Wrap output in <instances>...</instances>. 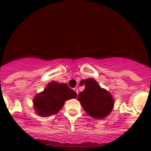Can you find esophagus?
<instances>
[{
	"mask_svg": "<svg viewBox=\"0 0 151 151\" xmlns=\"http://www.w3.org/2000/svg\"><path fill=\"white\" fill-rule=\"evenodd\" d=\"M73 90H74V91H75L76 92V93H77V94H78V88H73Z\"/></svg>",
	"mask_w": 151,
	"mask_h": 151,
	"instance_id": "34e87169",
	"label": "esophagus"
}]
</instances>
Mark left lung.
<instances>
[{
	"instance_id": "left-lung-1",
	"label": "left lung",
	"mask_w": 151,
	"mask_h": 151,
	"mask_svg": "<svg viewBox=\"0 0 151 151\" xmlns=\"http://www.w3.org/2000/svg\"><path fill=\"white\" fill-rule=\"evenodd\" d=\"M81 84L85 85V89L78 94V101L85 112L94 119H104L109 115L114 104L111 94L93 78L82 80Z\"/></svg>"
}]
</instances>
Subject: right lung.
Listing matches in <instances>:
<instances>
[{"mask_svg": "<svg viewBox=\"0 0 151 151\" xmlns=\"http://www.w3.org/2000/svg\"><path fill=\"white\" fill-rule=\"evenodd\" d=\"M76 97V92L72 90L67 84L51 82L43 92L35 96L33 102L38 115L49 116L58 113L65 101Z\"/></svg>", "mask_w": 151, "mask_h": 151, "instance_id": "1", "label": "right lung"}]
</instances>
